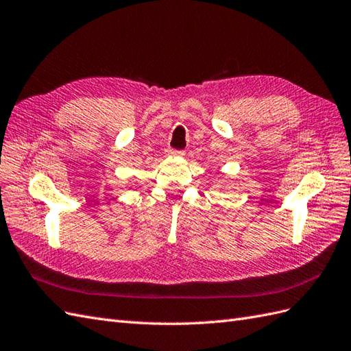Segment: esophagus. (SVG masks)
Segmentation results:
<instances>
[{
    "instance_id": "34e87169",
    "label": "esophagus",
    "mask_w": 351,
    "mask_h": 351,
    "mask_svg": "<svg viewBox=\"0 0 351 351\" xmlns=\"http://www.w3.org/2000/svg\"><path fill=\"white\" fill-rule=\"evenodd\" d=\"M167 154L169 156H184V151L182 149H176V148H169Z\"/></svg>"
}]
</instances>
